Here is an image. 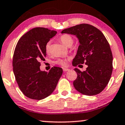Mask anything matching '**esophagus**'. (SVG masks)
Masks as SVG:
<instances>
[{"mask_svg": "<svg viewBox=\"0 0 125 125\" xmlns=\"http://www.w3.org/2000/svg\"><path fill=\"white\" fill-rule=\"evenodd\" d=\"M70 70V69H68V68H63V71L64 72H67L68 71Z\"/></svg>", "mask_w": 125, "mask_h": 125, "instance_id": "1", "label": "esophagus"}]
</instances>
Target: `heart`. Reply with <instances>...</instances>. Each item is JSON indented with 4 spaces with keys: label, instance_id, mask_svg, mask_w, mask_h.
Listing matches in <instances>:
<instances>
[{
    "label": "heart",
    "instance_id": "obj_1",
    "mask_svg": "<svg viewBox=\"0 0 125 125\" xmlns=\"http://www.w3.org/2000/svg\"><path fill=\"white\" fill-rule=\"evenodd\" d=\"M60 40L63 44H65V46H72L73 43V38L68 34H63L60 37ZM50 42H48L45 46V50L47 53H49L50 52ZM55 63L59 65L64 66L66 64V60L64 59H58L55 61Z\"/></svg>",
    "mask_w": 125,
    "mask_h": 125
}]
</instances>
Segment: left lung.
<instances>
[{
    "label": "left lung",
    "mask_w": 125,
    "mask_h": 125,
    "mask_svg": "<svg viewBox=\"0 0 125 125\" xmlns=\"http://www.w3.org/2000/svg\"><path fill=\"white\" fill-rule=\"evenodd\" d=\"M62 33L76 35L80 45L72 61L75 67L85 63V71L75 68L78 76L73 86L83 94L94 95L101 93L110 81L112 72L113 57L110 44L98 29L81 24L65 29Z\"/></svg>",
    "instance_id": "1"
}]
</instances>
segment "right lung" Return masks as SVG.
I'll return each mask as SVG.
<instances>
[{
	"instance_id": "add662e5",
	"label": "right lung",
	"mask_w": 125,
	"mask_h": 125,
	"mask_svg": "<svg viewBox=\"0 0 125 125\" xmlns=\"http://www.w3.org/2000/svg\"><path fill=\"white\" fill-rule=\"evenodd\" d=\"M57 33L55 31L37 27L20 38L14 52L13 72L18 87L27 97L40 100L53 92L62 73L61 68L53 67L49 72L40 70L45 60V46Z\"/></svg>"
}]
</instances>
